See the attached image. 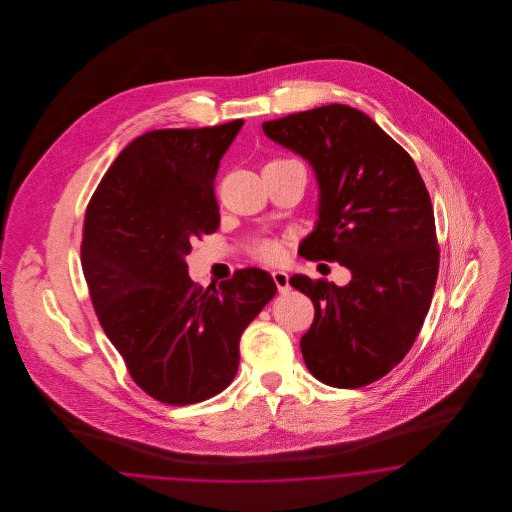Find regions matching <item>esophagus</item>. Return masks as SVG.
Returning a JSON list of instances; mask_svg holds the SVG:
<instances>
[{
    "mask_svg": "<svg viewBox=\"0 0 512 512\" xmlns=\"http://www.w3.org/2000/svg\"><path fill=\"white\" fill-rule=\"evenodd\" d=\"M272 278H274V283H276V287H278L279 293H287L289 289H291V285H289V276L285 274V272H272Z\"/></svg>",
    "mask_w": 512,
    "mask_h": 512,
    "instance_id": "obj_1",
    "label": "esophagus"
}]
</instances>
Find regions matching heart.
<instances>
[{
  "mask_svg": "<svg viewBox=\"0 0 512 512\" xmlns=\"http://www.w3.org/2000/svg\"><path fill=\"white\" fill-rule=\"evenodd\" d=\"M285 161H289V159H272L266 167H270V165H281V163H285ZM251 255H253L255 259L263 261V263H281V261H283V257H285V246H283V240L274 238V236H264V238H259V240H255V242H253V246H251Z\"/></svg>",
  "mask_w": 512,
  "mask_h": 512,
  "instance_id": "1",
  "label": "heart"
}]
</instances>
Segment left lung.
<instances>
[{
    "label": "left lung",
    "instance_id": "obj_1",
    "mask_svg": "<svg viewBox=\"0 0 512 512\" xmlns=\"http://www.w3.org/2000/svg\"><path fill=\"white\" fill-rule=\"evenodd\" d=\"M263 129L306 157L321 187L317 227L298 253L353 274L345 287L289 279L315 308L302 357L325 385L366 387L402 362L432 304L439 246L430 193L411 155L353 107L296 112Z\"/></svg>",
    "mask_w": 512,
    "mask_h": 512
}]
</instances>
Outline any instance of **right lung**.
I'll return each instance as SVG.
<instances>
[{
	"label": "right lung",
	"instance_id": "right-lung-1",
	"mask_svg": "<svg viewBox=\"0 0 512 512\" xmlns=\"http://www.w3.org/2000/svg\"><path fill=\"white\" fill-rule=\"evenodd\" d=\"M242 125L140 135L86 208L80 261L97 319L157 402H204L229 387L244 330L278 291L261 268L204 289L184 261L195 238L219 227L214 180Z\"/></svg>",
	"mask_w": 512,
	"mask_h": 512
}]
</instances>
